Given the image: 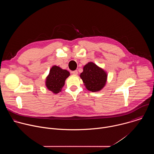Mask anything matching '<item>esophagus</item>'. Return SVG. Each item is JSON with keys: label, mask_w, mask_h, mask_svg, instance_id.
<instances>
[{"label": "esophagus", "mask_w": 154, "mask_h": 154, "mask_svg": "<svg viewBox=\"0 0 154 154\" xmlns=\"http://www.w3.org/2000/svg\"><path fill=\"white\" fill-rule=\"evenodd\" d=\"M72 74L74 75H77L78 74V72H77V71H74L72 72Z\"/></svg>", "instance_id": "34e87169"}]
</instances>
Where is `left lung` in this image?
Instances as JSON below:
<instances>
[{"label": "left lung", "instance_id": "1", "mask_svg": "<svg viewBox=\"0 0 154 154\" xmlns=\"http://www.w3.org/2000/svg\"><path fill=\"white\" fill-rule=\"evenodd\" d=\"M107 72L93 62H88L83 68L80 74L86 88L92 92L102 90L107 81Z\"/></svg>", "mask_w": 154, "mask_h": 154}]
</instances>
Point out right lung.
Segmentation results:
<instances>
[{"mask_svg":"<svg viewBox=\"0 0 154 154\" xmlns=\"http://www.w3.org/2000/svg\"><path fill=\"white\" fill-rule=\"evenodd\" d=\"M69 75L70 72L67 70L56 65L52 66L45 80L47 89L54 94L59 93L63 89L66 80Z\"/></svg>","mask_w":154,"mask_h":154,"instance_id":"obj_1","label":"right lung"}]
</instances>
